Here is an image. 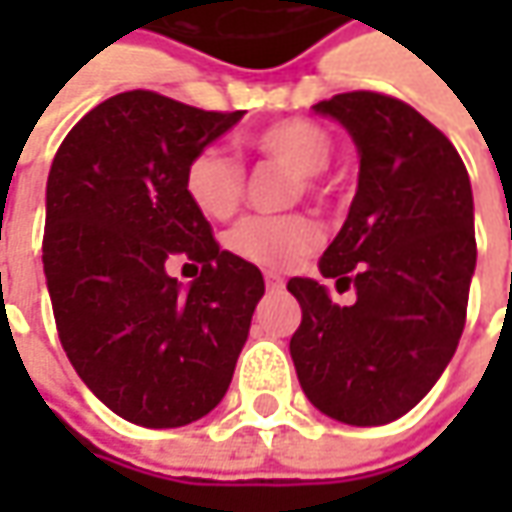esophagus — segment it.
<instances>
[{"instance_id":"1","label":"esophagus","mask_w":512,"mask_h":512,"mask_svg":"<svg viewBox=\"0 0 512 512\" xmlns=\"http://www.w3.org/2000/svg\"><path fill=\"white\" fill-rule=\"evenodd\" d=\"M265 287L267 290H282V287H285V279H282L279 273H273V270H265Z\"/></svg>"}]
</instances>
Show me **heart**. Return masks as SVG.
Here are the masks:
<instances>
[{
	"label": "heart",
	"mask_w": 512,
	"mask_h": 512,
	"mask_svg": "<svg viewBox=\"0 0 512 512\" xmlns=\"http://www.w3.org/2000/svg\"><path fill=\"white\" fill-rule=\"evenodd\" d=\"M245 145L265 159L302 176L305 190H316V176L333 159V139L310 119H282L250 133ZM185 193L207 219H230L245 196V170L216 148L196 153L185 168ZM319 242V227L307 216H250L227 233V247L262 267H287Z\"/></svg>",
	"instance_id": "obj_1"
}]
</instances>
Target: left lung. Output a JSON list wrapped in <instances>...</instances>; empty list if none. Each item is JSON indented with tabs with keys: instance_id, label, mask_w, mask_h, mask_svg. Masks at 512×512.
<instances>
[{
	"instance_id": "obj_1",
	"label": "left lung",
	"mask_w": 512,
	"mask_h": 512,
	"mask_svg": "<svg viewBox=\"0 0 512 512\" xmlns=\"http://www.w3.org/2000/svg\"><path fill=\"white\" fill-rule=\"evenodd\" d=\"M359 150V187L319 270L356 302L333 305L316 279H290L302 325L290 359L316 410L353 427L404 416L453 359L476 270L473 190L462 156L419 110L353 90L313 105Z\"/></svg>"
}]
</instances>
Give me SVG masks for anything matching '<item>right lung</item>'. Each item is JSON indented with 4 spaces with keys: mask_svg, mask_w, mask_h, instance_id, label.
Listing matches in <instances>:
<instances>
[{
    "mask_svg": "<svg viewBox=\"0 0 512 512\" xmlns=\"http://www.w3.org/2000/svg\"><path fill=\"white\" fill-rule=\"evenodd\" d=\"M242 116L128 90L53 156L42 262L56 330L79 379L133 424L182 427L222 402L265 296L262 270L219 250L185 193L187 162ZM173 258L203 273L185 288Z\"/></svg>",
    "mask_w": 512,
    "mask_h": 512,
    "instance_id": "right-lung-1",
    "label": "right lung"
}]
</instances>
